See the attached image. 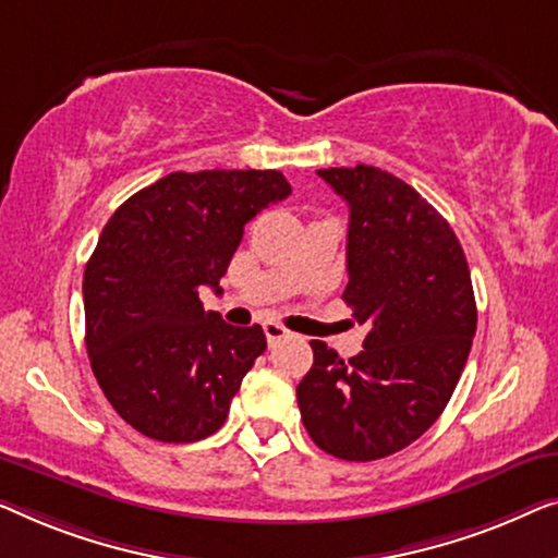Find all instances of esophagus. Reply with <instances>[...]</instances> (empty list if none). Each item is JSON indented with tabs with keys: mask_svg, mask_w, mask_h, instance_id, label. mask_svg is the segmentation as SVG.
I'll return each instance as SVG.
<instances>
[{
	"mask_svg": "<svg viewBox=\"0 0 558 558\" xmlns=\"http://www.w3.org/2000/svg\"><path fill=\"white\" fill-rule=\"evenodd\" d=\"M263 331H265V339H268V343L272 347V343H278L282 339H288L290 331L282 324H278V320H265L263 324Z\"/></svg>",
	"mask_w": 558,
	"mask_h": 558,
	"instance_id": "1",
	"label": "esophagus"
}]
</instances>
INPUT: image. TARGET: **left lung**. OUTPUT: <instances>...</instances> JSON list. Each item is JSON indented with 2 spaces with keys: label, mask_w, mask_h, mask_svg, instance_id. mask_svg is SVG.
Returning a JSON list of instances; mask_svg holds the SVG:
<instances>
[{
  "label": "left lung",
  "mask_w": 558,
  "mask_h": 558,
  "mask_svg": "<svg viewBox=\"0 0 558 558\" xmlns=\"http://www.w3.org/2000/svg\"><path fill=\"white\" fill-rule=\"evenodd\" d=\"M318 177L349 204L343 301L368 333L349 361L311 341L295 395L320 450L368 462L412 445L450 402L477 326L473 282L452 227L402 179L364 163Z\"/></svg>",
  "instance_id": "left-lung-1"
}]
</instances>
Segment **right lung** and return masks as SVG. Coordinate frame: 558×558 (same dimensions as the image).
<instances>
[{
    "label": "right lung",
    "instance_id": "right-lung-1",
    "mask_svg": "<svg viewBox=\"0 0 558 558\" xmlns=\"http://www.w3.org/2000/svg\"><path fill=\"white\" fill-rule=\"evenodd\" d=\"M276 169L174 171L125 199L83 276L85 347L116 412L159 442H197L225 425L232 397L268 349L260 326L204 311L222 293L245 225L286 199Z\"/></svg>",
    "mask_w": 558,
    "mask_h": 558
}]
</instances>
